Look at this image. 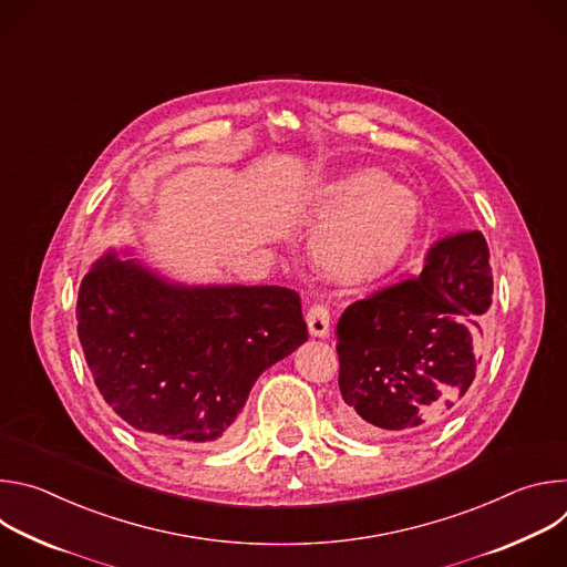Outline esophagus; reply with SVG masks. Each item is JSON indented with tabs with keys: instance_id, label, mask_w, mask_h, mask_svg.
<instances>
[{
	"instance_id": "34e87169",
	"label": "esophagus",
	"mask_w": 567,
	"mask_h": 567,
	"mask_svg": "<svg viewBox=\"0 0 567 567\" xmlns=\"http://www.w3.org/2000/svg\"><path fill=\"white\" fill-rule=\"evenodd\" d=\"M307 326H309V332L311 337H328L330 334V307L328 302H313L309 309H307Z\"/></svg>"
}]
</instances>
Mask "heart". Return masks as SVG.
<instances>
[{"label": "heart", "instance_id": "1", "mask_svg": "<svg viewBox=\"0 0 567 567\" xmlns=\"http://www.w3.org/2000/svg\"><path fill=\"white\" fill-rule=\"evenodd\" d=\"M316 213L326 221L316 235L318 258L357 280L388 271L411 247L422 219L420 199L372 168L328 184Z\"/></svg>", "mask_w": 567, "mask_h": 567}]
</instances>
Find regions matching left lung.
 <instances>
[{
	"label": "left lung",
	"instance_id": "left-lung-1",
	"mask_svg": "<svg viewBox=\"0 0 567 567\" xmlns=\"http://www.w3.org/2000/svg\"><path fill=\"white\" fill-rule=\"evenodd\" d=\"M492 293L487 239L460 230L433 241L417 276L352 302L337 332L346 429L379 437L444 420L473 383Z\"/></svg>",
	"mask_w": 567,
	"mask_h": 567
}]
</instances>
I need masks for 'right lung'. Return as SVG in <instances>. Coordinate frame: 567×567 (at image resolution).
<instances>
[{
    "mask_svg": "<svg viewBox=\"0 0 567 567\" xmlns=\"http://www.w3.org/2000/svg\"><path fill=\"white\" fill-rule=\"evenodd\" d=\"M78 339L112 411L171 444L228 440L256 379L307 341L287 287H179L99 260L78 289Z\"/></svg>",
    "mask_w": 567,
    "mask_h": 567,
    "instance_id": "obj_1",
    "label": "right lung"
}]
</instances>
